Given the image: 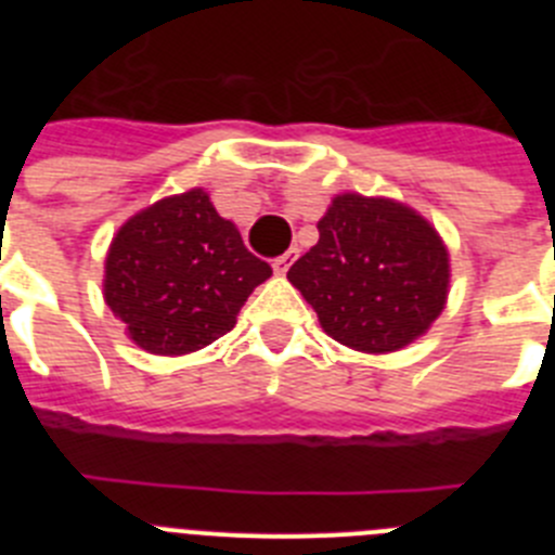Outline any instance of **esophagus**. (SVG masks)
Returning <instances> with one entry per match:
<instances>
[{"label":"esophagus","instance_id":"esophagus-1","mask_svg":"<svg viewBox=\"0 0 555 555\" xmlns=\"http://www.w3.org/2000/svg\"><path fill=\"white\" fill-rule=\"evenodd\" d=\"M297 255H300V249H297V247H292V249H286V253H283V255H278V258H274V261H272L274 272L286 274L288 267H292V263L297 261Z\"/></svg>","mask_w":555,"mask_h":555}]
</instances>
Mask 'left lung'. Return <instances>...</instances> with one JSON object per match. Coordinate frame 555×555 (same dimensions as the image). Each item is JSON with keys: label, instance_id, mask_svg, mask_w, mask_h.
<instances>
[{"label": "left lung", "instance_id": "8db88e82", "mask_svg": "<svg viewBox=\"0 0 555 555\" xmlns=\"http://www.w3.org/2000/svg\"><path fill=\"white\" fill-rule=\"evenodd\" d=\"M317 230L320 242L288 269V281L327 336L352 350L391 352L442 313L448 249L420 214L391 199L338 194Z\"/></svg>", "mask_w": 555, "mask_h": 555}]
</instances>
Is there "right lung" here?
<instances>
[{
    "instance_id": "add662e5",
    "label": "right lung",
    "mask_w": 555,
    "mask_h": 555,
    "mask_svg": "<svg viewBox=\"0 0 555 555\" xmlns=\"http://www.w3.org/2000/svg\"><path fill=\"white\" fill-rule=\"evenodd\" d=\"M269 274L208 194L191 189L121 224L105 261V302L135 345L183 356L233 331Z\"/></svg>"
}]
</instances>
